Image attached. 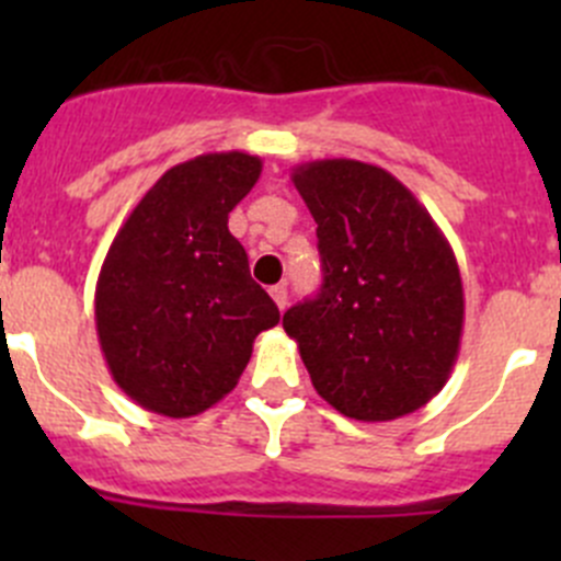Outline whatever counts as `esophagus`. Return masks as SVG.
<instances>
[{
  "instance_id": "1",
  "label": "esophagus",
  "mask_w": 561,
  "mask_h": 561,
  "mask_svg": "<svg viewBox=\"0 0 561 561\" xmlns=\"http://www.w3.org/2000/svg\"><path fill=\"white\" fill-rule=\"evenodd\" d=\"M271 298L276 301V307L285 309L287 307V287L285 285H274V287H271Z\"/></svg>"
}]
</instances>
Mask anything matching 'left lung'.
Returning <instances> with one entry per match:
<instances>
[{
  "mask_svg": "<svg viewBox=\"0 0 561 561\" xmlns=\"http://www.w3.org/2000/svg\"><path fill=\"white\" fill-rule=\"evenodd\" d=\"M293 184L317 222L322 287L282 325L314 390L364 423L421 410L461 347L463 287L448 239L396 175L369 162H304Z\"/></svg>",
  "mask_w": 561,
  "mask_h": 561,
  "instance_id": "left-lung-1",
  "label": "left lung"
}]
</instances>
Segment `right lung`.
<instances>
[{"instance_id":"obj_1","label":"right lung","mask_w":561,"mask_h":561,"mask_svg":"<svg viewBox=\"0 0 561 561\" xmlns=\"http://www.w3.org/2000/svg\"><path fill=\"white\" fill-rule=\"evenodd\" d=\"M260 171L247 151L173 165L107 249L94 293L100 347L113 382L144 410L201 415L236 388L254 336L279 322L228 230Z\"/></svg>"}]
</instances>
